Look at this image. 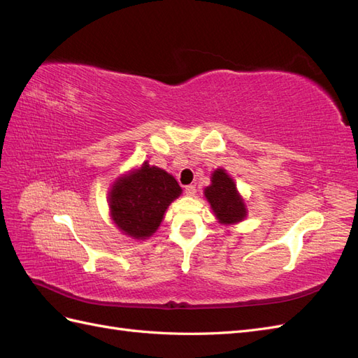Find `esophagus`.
<instances>
[{"label": "esophagus", "mask_w": 358, "mask_h": 358, "mask_svg": "<svg viewBox=\"0 0 358 358\" xmlns=\"http://www.w3.org/2000/svg\"><path fill=\"white\" fill-rule=\"evenodd\" d=\"M185 192H187V196H196V192H197V189H196V185H188V187H185Z\"/></svg>", "instance_id": "1"}]
</instances>
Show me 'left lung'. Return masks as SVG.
Here are the masks:
<instances>
[{
	"instance_id": "1",
	"label": "left lung",
	"mask_w": 358,
	"mask_h": 358,
	"mask_svg": "<svg viewBox=\"0 0 358 358\" xmlns=\"http://www.w3.org/2000/svg\"><path fill=\"white\" fill-rule=\"evenodd\" d=\"M204 197L209 201L220 224L234 225L246 218L248 209L245 200L237 191L233 178L222 167L212 173L210 185L204 188Z\"/></svg>"
}]
</instances>
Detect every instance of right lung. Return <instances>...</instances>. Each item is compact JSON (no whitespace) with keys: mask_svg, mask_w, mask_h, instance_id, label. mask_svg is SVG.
Masks as SVG:
<instances>
[{"mask_svg":"<svg viewBox=\"0 0 358 358\" xmlns=\"http://www.w3.org/2000/svg\"><path fill=\"white\" fill-rule=\"evenodd\" d=\"M180 194L182 188L170 173L146 161L112 183L107 200L110 218L122 234L136 241L149 239Z\"/></svg>","mask_w":358,"mask_h":358,"instance_id":"right-lung-1","label":"right lung"}]
</instances>
